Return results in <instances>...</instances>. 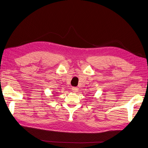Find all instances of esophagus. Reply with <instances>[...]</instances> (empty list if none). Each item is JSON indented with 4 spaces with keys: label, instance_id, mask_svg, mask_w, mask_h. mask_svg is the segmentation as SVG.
Listing matches in <instances>:
<instances>
[{
    "label": "esophagus",
    "instance_id": "esophagus-1",
    "mask_svg": "<svg viewBox=\"0 0 148 148\" xmlns=\"http://www.w3.org/2000/svg\"><path fill=\"white\" fill-rule=\"evenodd\" d=\"M72 91L73 92H77L78 91V88H76V87H73L72 88Z\"/></svg>",
    "mask_w": 148,
    "mask_h": 148
}]
</instances>
